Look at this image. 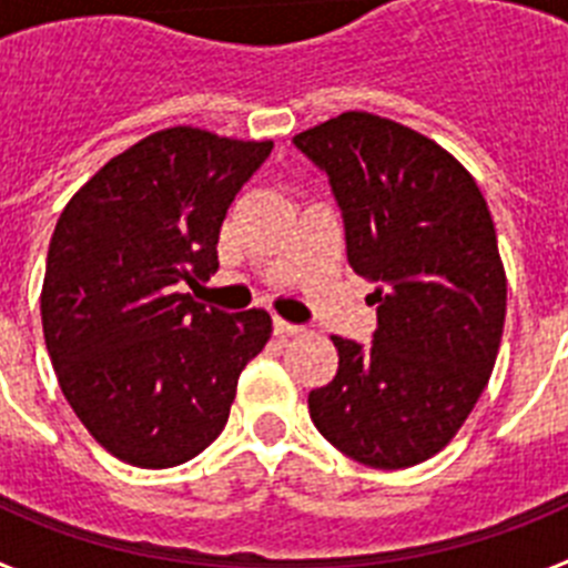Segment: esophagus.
<instances>
[{"label":"esophagus","mask_w":568,"mask_h":568,"mask_svg":"<svg viewBox=\"0 0 568 568\" xmlns=\"http://www.w3.org/2000/svg\"><path fill=\"white\" fill-rule=\"evenodd\" d=\"M273 327H275V335H298V333H304V327H298V324H293V321H284V318H275Z\"/></svg>","instance_id":"esophagus-1"}]
</instances>
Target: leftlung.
<instances>
[{
	"instance_id": "left-lung-1",
	"label": "left lung",
	"mask_w": 568,
	"mask_h": 568,
	"mask_svg": "<svg viewBox=\"0 0 568 568\" xmlns=\"http://www.w3.org/2000/svg\"><path fill=\"white\" fill-rule=\"evenodd\" d=\"M293 142L327 170L349 267L378 284L373 346L333 335L338 373L310 393V418L358 464L429 460L478 404L504 335L506 270L484 193L438 142L364 110Z\"/></svg>"
}]
</instances>
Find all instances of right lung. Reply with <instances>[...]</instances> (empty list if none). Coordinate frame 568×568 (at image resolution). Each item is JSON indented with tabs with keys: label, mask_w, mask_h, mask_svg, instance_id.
<instances>
[{
	"label": "right lung",
	"mask_w": 568,
	"mask_h": 568,
	"mask_svg": "<svg viewBox=\"0 0 568 568\" xmlns=\"http://www.w3.org/2000/svg\"><path fill=\"white\" fill-rule=\"evenodd\" d=\"M273 142L179 128L113 155L59 215L42 329L64 398L99 446L142 469L207 449L241 369L264 349V310L204 307L184 284L219 270L227 207Z\"/></svg>",
	"instance_id": "add662e5"
}]
</instances>
